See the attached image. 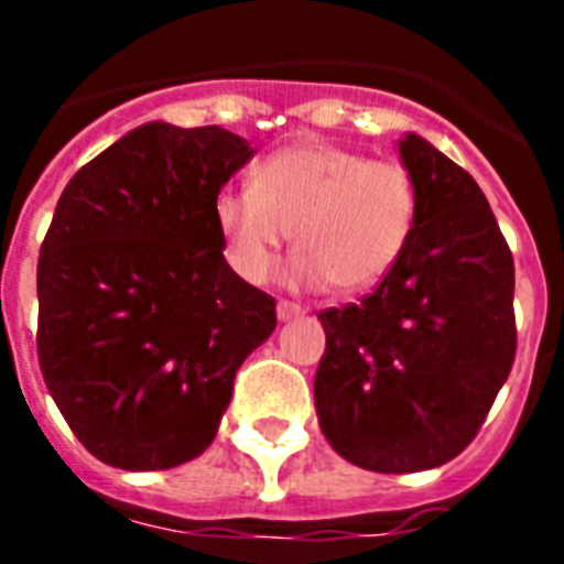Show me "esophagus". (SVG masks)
Instances as JSON below:
<instances>
[{"instance_id":"1","label":"esophagus","mask_w":564,"mask_h":564,"mask_svg":"<svg viewBox=\"0 0 564 564\" xmlns=\"http://www.w3.org/2000/svg\"><path fill=\"white\" fill-rule=\"evenodd\" d=\"M301 313H304V307H301L299 301H278V318H281V322H290V318L301 316Z\"/></svg>"}]
</instances>
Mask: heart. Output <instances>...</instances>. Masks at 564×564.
<instances>
[{"instance_id":"heart-1","label":"heart","mask_w":564,"mask_h":564,"mask_svg":"<svg viewBox=\"0 0 564 564\" xmlns=\"http://www.w3.org/2000/svg\"><path fill=\"white\" fill-rule=\"evenodd\" d=\"M210 210L225 260L242 281L263 283L295 228L304 254L292 263V281L362 292L410 246L421 193L394 158L301 140L257 163L251 187H221Z\"/></svg>"}]
</instances>
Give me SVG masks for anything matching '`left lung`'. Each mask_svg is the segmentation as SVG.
<instances>
[{
  "label": "left lung",
  "mask_w": 564,
  "mask_h": 564,
  "mask_svg": "<svg viewBox=\"0 0 564 564\" xmlns=\"http://www.w3.org/2000/svg\"><path fill=\"white\" fill-rule=\"evenodd\" d=\"M421 210L392 272L357 304L322 310V433L380 474L451 463L480 433L516 362V263L477 181L406 134Z\"/></svg>",
  "instance_id": "obj_1"
}]
</instances>
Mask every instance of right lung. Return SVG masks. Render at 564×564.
<instances>
[{
    "instance_id": "obj_1",
    "label": "right lung",
    "mask_w": 564,
    "mask_h": 564,
    "mask_svg": "<svg viewBox=\"0 0 564 564\" xmlns=\"http://www.w3.org/2000/svg\"><path fill=\"white\" fill-rule=\"evenodd\" d=\"M254 154L225 128L149 122L75 172L37 263V357L96 459L163 471L207 451L274 299L221 254L213 195Z\"/></svg>"
}]
</instances>
